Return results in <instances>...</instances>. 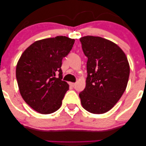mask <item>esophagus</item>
I'll list each match as a JSON object with an SVG mask.
<instances>
[{
  "label": "esophagus",
  "instance_id": "34e87169",
  "mask_svg": "<svg viewBox=\"0 0 146 146\" xmlns=\"http://www.w3.org/2000/svg\"><path fill=\"white\" fill-rule=\"evenodd\" d=\"M70 85L72 87H74L75 86H76V83H70Z\"/></svg>",
  "mask_w": 146,
  "mask_h": 146
}]
</instances>
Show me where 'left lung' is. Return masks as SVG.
<instances>
[{
	"label": "left lung",
	"instance_id": "obj_1",
	"mask_svg": "<svg viewBox=\"0 0 146 146\" xmlns=\"http://www.w3.org/2000/svg\"><path fill=\"white\" fill-rule=\"evenodd\" d=\"M87 57L85 89L79 96L86 111L103 114L114 106L125 92L130 67L125 54L111 40L91 35L80 39Z\"/></svg>",
	"mask_w": 146,
	"mask_h": 146
}]
</instances>
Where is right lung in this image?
<instances>
[{
    "instance_id": "right-lung-1",
    "label": "right lung",
    "mask_w": 146,
    "mask_h": 146,
    "mask_svg": "<svg viewBox=\"0 0 146 146\" xmlns=\"http://www.w3.org/2000/svg\"><path fill=\"white\" fill-rule=\"evenodd\" d=\"M74 41L65 36L37 40L21 55L16 66L19 91L26 104L38 113L51 114L61 107L69 89L62 80V59Z\"/></svg>"
}]
</instances>
